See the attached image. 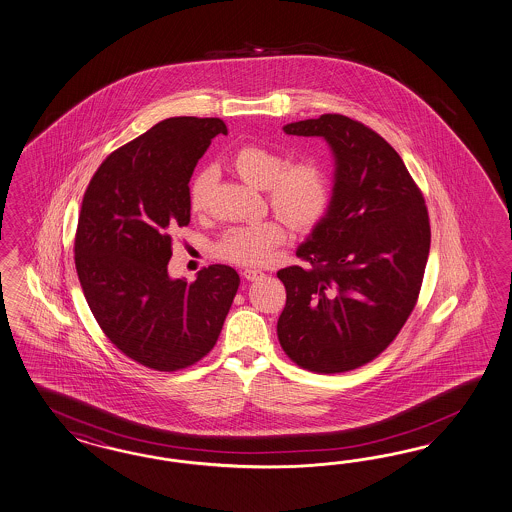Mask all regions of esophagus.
Wrapping results in <instances>:
<instances>
[{
  "label": "esophagus",
  "mask_w": 512,
  "mask_h": 512,
  "mask_svg": "<svg viewBox=\"0 0 512 512\" xmlns=\"http://www.w3.org/2000/svg\"><path fill=\"white\" fill-rule=\"evenodd\" d=\"M242 276L248 279V281H257V279L264 278V272H261V270H253V268H246Z\"/></svg>",
  "instance_id": "esophagus-1"
}]
</instances>
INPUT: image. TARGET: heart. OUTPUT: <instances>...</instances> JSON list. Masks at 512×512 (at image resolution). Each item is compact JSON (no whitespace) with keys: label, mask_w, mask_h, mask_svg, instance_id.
Returning a JSON list of instances; mask_svg holds the SVG:
<instances>
[{"label":"heart","mask_w":512,"mask_h":512,"mask_svg":"<svg viewBox=\"0 0 512 512\" xmlns=\"http://www.w3.org/2000/svg\"><path fill=\"white\" fill-rule=\"evenodd\" d=\"M238 176L257 189L268 191L270 206L295 229H310L325 216L330 204V182L326 172L311 163L287 165V159L261 144H246L231 159ZM216 184V172L204 169L189 186V204L201 212ZM285 240L281 221L266 219L229 229L217 242V255L236 264H263Z\"/></svg>","instance_id":"heart-1"}]
</instances>
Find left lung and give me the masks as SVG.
I'll return each instance as SVG.
<instances>
[{
	"label": "left lung",
	"mask_w": 512,
	"mask_h": 512,
	"mask_svg": "<svg viewBox=\"0 0 512 512\" xmlns=\"http://www.w3.org/2000/svg\"><path fill=\"white\" fill-rule=\"evenodd\" d=\"M321 137L334 157L325 216L279 270L287 302L283 351L317 373L355 370L383 353L417 304L430 253L424 197L402 157L370 127L341 114L283 125Z\"/></svg>",
	"instance_id": "8db88e82"
}]
</instances>
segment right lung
<instances>
[{"mask_svg": "<svg viewBox=\"0 0 512 512\" xmlns=\"http://www.w3.org/2000/svg\"><path fill=\"white\" fill-rule=\"evenodd\" d=\"M219 133V118L163 120L112 152L82 199L75 264L88 306L124 355L157 372L212 351L240 285L227 264L193 283L169 276L171 234L191 217V174Z\"/></svg>", "mask_w": 512, "mask_h": 512, "instance_id": "obj_1", "label": "right lung"}]
</instances>
